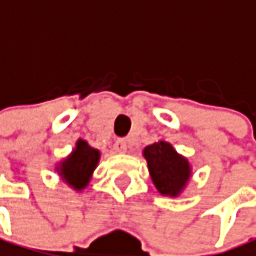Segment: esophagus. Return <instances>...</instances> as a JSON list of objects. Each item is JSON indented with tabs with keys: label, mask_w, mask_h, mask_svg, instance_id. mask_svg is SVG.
I'll return each mask as SVG.
<instances>
[{
	"label": "esophagus",
	"mask_w": 256,
	"mask_h": 256,
	"mask_svg": "<svg viewBox=\"0 0 256 256\" xmlns=\"http://www.w3.org/2000/svg\"><path fill=\"white\" fill-rule=\"evenodd\" d=\"M127 141L126 140H116V142L114 144V148H115V152H118V153H126L127 152Z\"/></svg>",
	"instance_id": "34e87169"
}]
</instances>
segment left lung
<instances>
[{"mask_svg":"<svg viewBox=\"0 0 256 256\" xmlns=\"http://www.w3.org/2000/svg\"><path fill=\"white\" fill-rule=\"evenodd\" d=\"M152 180L160 194L178 196L190 179V164L172 144L160 141L144 148Z\"/></svg>","mask_w":256,"mask_h":256,"instance_id":"8db88e82","label":"left lung"}]
</instances>
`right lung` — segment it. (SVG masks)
Masks as SVG:
<instances>
[{
	"mask_svg": "<svg viewBox=\"0 0 256 256\" xmlns=\"http://www.w3.org/2000/svg\"><path fill=\"white\" fill-rule=\"evenodd\" d=\"M100 159V152L89 147V144L83 140L77 141V146L70 158H66L60 164V176L68 182L72 188L82 190L89 182L94 168L97 167Z\"/></svg>",
	"mask_w": 256,
	"mask_h": 256,
	"instance_id": "1",
	"label": "right lung"
}]
</instances>
